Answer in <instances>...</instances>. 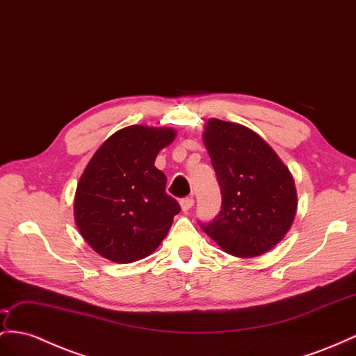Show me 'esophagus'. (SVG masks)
Instances as JSON below:
<instances>
[{"label":"esophagus","mask_w":356,"mask_h":356,"mask_svg":"<svg viewBox=\"0 0 356 356\" xmlns=\"http://www.w3.org/2000/svg\"><path fill=\"white\" fill-rule=\"evenodd\" d=\"M180 206H181V211L184 212H188L191 207L194 206V198L193 197H185L180 200Z\"/></svg>","instance_id":"obj_1"}]
</instances>
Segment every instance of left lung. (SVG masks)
Listing matches in <instances>:
<instances>
[{"label": "left lung", "mask_w": 356, "mask_h": 356, "mask_svg": "<svg viewBox=\"0 0 356 356\" xmlns=\"http://www.w3.org/2000/svg\"><path fill=\"white\" fill-rule=\"evenodd\" d=\"M203 141L221 188V211L204 233L236 257H257L284 238L298 197L289 168L248 127L212 118Z\"/></svg>", "instance_id": "left-lung-1"}]
</instances>
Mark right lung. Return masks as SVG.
<instances>
[{"mask_svg":"<svg viewBox=\"0 0 356 356\" xmlns=\"http://www.w3.org/2000/svg\"><path fill=\"white\" fill-rule=\"evenodd\" d=\"M170 127L127 126L100 145L79 179L75 221L100 256L115 263L141 260L165 238L180 212L165 193L167 177L154 167L175 140Z\"/></svg>","mask_w":356,"mask_h":356,"instance_id":"1","label":"right lung"}]
</instances>
